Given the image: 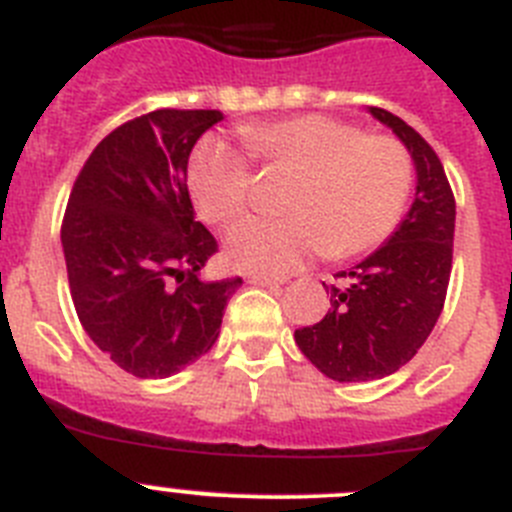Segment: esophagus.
<instances>
[{"instance_id":"obj_1","label":"esophagus","mask_w":512,"mask_h":512,"mask_svg":"<svg viewBox=\"0 0 512 512\" xmlns=\"http://www.w3.org/2000/svg\"><path fill=\"white\" fill-rule=\"evenodd\" d=\"M248 282H251V284H256V287H279V282H277V279H269V277H256V274H253V277H248Z\"/></svg>"}]
</instances>
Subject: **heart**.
Listing matches in <instances>:
<instances>
[{
    "label": "heart",
    "instance_id": "b5f03b06",
    "mask_svg": "<svg viewBox=\"0 0 512 512\" xmlns=\"http://www.w3.org/2000/svg\"><path fill=\"white\" fill-rule=\"evenodd\" d=\"M241 138L256 161L295 174L284 220L246 217L225 235V259L259 277H287L323 251L351 259L372 251L400 223L413 158L392 135H364L351 122L297 115L243 125ZM187 187L207 223L225 225L251 202L246 158L217 138L189 156Z\"/></svg>",
    "mask_w": 512,
    "mask_h": 512
}]
</instances>
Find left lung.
Here are the masks:
<instances>
[{
    "label": "left lung",
    "mask_w": 512,
    "mask_h": 512,
    "mask_svg": "<svg viewBox=\"0 0 512 512\" xmlns=\"http://www.w3.org/2000/svg\"><path fill=\"white\" fill-rule=\"evenodd\" d=\"M369 112L408 148L418 184L395 233L354 269L338 271L346 284H330L325 318L295 330L302 354L336 382L390 377L418 354L443 310L454 259L456 202L436 151L392 112Z\"/></svg>",
    "instance_id": "left-lung-1"
}]
</instances>
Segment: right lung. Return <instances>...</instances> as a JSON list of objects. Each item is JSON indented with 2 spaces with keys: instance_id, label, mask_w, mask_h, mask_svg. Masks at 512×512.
<instances>
[{
  "instance_id": "add662e5",
  "label": "right lung",
  "mask_w": 512,
  "mask_h": 512,
  "mask_svg": "<svg viewBox=\"0 0 512 512\" xmlns=\"http://www.w3.org/2000/svg\"><path fill=\"white\" fill-rule=\"evenodd\" d=\"M217 110H153L112 130L76 176L61 246L71 300L99 351L140 379L205 356L241 277L207 282L217 251L194 220L187 164Z\"/></svg>"
}]
</instances>
